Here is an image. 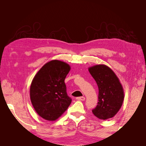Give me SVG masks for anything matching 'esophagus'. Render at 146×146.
<instances>
[{
    "label": "esophagus",
    "instance_id": "esophagus-1",
    "mask_svg": "<svg viewBox=\"0 0 146 146\" xmlns=\"http://www.w3.org/2000/svg\"><path fill=\"white\" fill-rule=\"evenodd\" d=\"M77 99L78 100L83 101V100H85V97H78V98H77Z\"/></svg>",
    "mask_w": 146,
    "mask_h": 146
}]
</instances>
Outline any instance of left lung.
Segmentation results:
<instances>
[{"label": "left lung", "instance_id": "obj_1", "mask_svg": "<svg viewBox=\"0 0 146 146\" xmlns=\"http://www.w3.org/2000/svg\"><path fill=\"white\" fill-rule=\"evenodd\" d=\"M99 88V102L92 110L94 115L102 120L116 115L121 108L124 92L121 83L111 69L105 64L88 68Z\"/></svg>", "mask_w": 146, "mask_h": 146}]
</instances>
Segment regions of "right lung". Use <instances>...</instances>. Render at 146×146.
<instances>
[{"label": "right lung", "instance_id": "right-lung-1", "mask_svg": "<svg viewBox=\"0 0 146 146\" xmlns=\"http://www.w3.org/2000/svg\"><path fill=\"white\" fill-rule=\"evenodd\" d=\"M70 70L66 63L52 60L39 69L31 83V102L38 115L47 121L56 120L71 103L64 83Z\"/></svg>", "mask_w": 146, "mask_h": 146}]
</instances>
